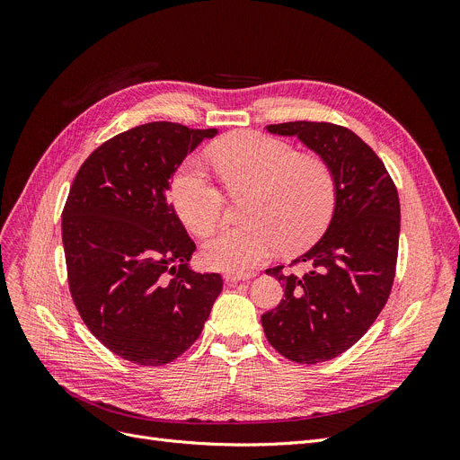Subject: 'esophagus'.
<instances>
[{"instance_id": "obj_1", "label": "esophagus", "mask_w": 460, "mask_h": 460, "mask_svg": "<svg viewBox=\"0 0 460 460\" xmlns=\"http://www.w3.org/2000/svg\"><path fill=\"white\" fill-rule=\"evenodd\" d=\"M255 274H226L224 278H226V281L227 283H240V281H250L252 278H253Z\"/></svg>"}]
</instances>
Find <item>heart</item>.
I'll list each match as a JSON object with an SVG mask.
<instances>
[{
  "instance_id": "1",
  "label": "heart",
  "mask_w": 460,
  "mask_h": 460,
  "mask_svg": "<svg viewBox=\"0 0 460 460\" xmlns=\"http://www.w3.org/2000/svg\"><path fill=\"white\" fill-rule=\"evenodd\" d=\"M217 172L229 186H253L248 222L210 233L201 259L214 270L246 274L270 259L281 244L298 250L319 238L335 208V177L319 156L278 137L243 132L212 149ZM169 198L184 226L205 233L222 216L224 196L203 155L186 158L169 182Z\"/></svg>"
}]
</instances>
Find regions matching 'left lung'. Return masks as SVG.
Wrapping results in <instances>:
<instances>
[{
	"instance_id": "8db88e82",
	"label": "left lung",
	"mask_w": 460,
	"mask_h": 460,
	"mask_svg": "<svg viewBox=\"0 0 460 460\" xmlns=\"http://www.w3.org/2000/svg\"><path fill=\"white\" fill-rule=\"evenodd\" d=\"M298 137L335 177V208L324 234L293 262L304 276L269 269L283 300L261 317L269 343L296 364H319L350 349L388 302L395 278L401 205L382 160L352 130L332 123L269 125Z\"/></svg>"
}]
</instances>
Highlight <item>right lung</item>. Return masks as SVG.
Returning a JSON list of instances; mask_svg holds the SVG:
<instances>
[{"label": "right lung", "instance_id": "add662e5", "mask_svg": "<svg viewBox=\"0 0 460 460\" xmlns=\"http://www.w3.org/2000/svg\"><path fill=\"white\" fill-rule=\"evenodd\" d=\"M217 128L156 120L119 134L82 164L63 208L68 287L82 321L113 354L164 366L198 340L220 274L190 269L196 244L167 203L177 167Z\"/></svg>", "mask_w": 460, "mask_h": 460}]
</instances>
